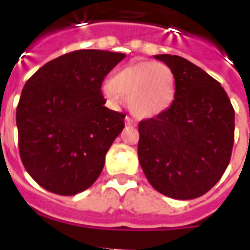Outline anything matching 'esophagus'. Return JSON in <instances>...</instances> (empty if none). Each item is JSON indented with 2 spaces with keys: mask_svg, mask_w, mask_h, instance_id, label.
<instances>
[{
  "mask_svg": "<svg viewBox=\"0 0 250 250\" xmlns=\"http://www.w3.org/2000/svg\"><path fill=\"white\" fill-rule=\"evenodd\" d=\"M125 125H132V127H133V125H136V122L133 121L132 118H129V117H125Z\"/></svg>",
  "mask_w": 250,
  "mask_h": 250,
  "instance_id": "obj_1",
  "label": "esophagus"
}]
</instances>
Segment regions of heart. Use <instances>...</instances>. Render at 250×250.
I'll list each match as a JSON object with an SVG mask.
<instances>
[{"mask_svg": "<svg viewBox=\"0 0 250 250\" xmlns=\"http://www.w3.org/2000/svg\"><path fill=\"white\" fill-rule=\"evenodd\" d=\"M102 92L110 102L128 98L129 109L141 119L165 113L174 102L176 85L171 68L161 62H132L114 74Z\"/></svg>", "mask_w": 250, "mask_h": 250, "instance_id": "obj_1", "label": "heart"}]
</instances>
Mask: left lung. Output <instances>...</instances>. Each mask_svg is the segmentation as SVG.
<instances>
[{
  "label": "left lung",
  "mask_w": 250,
  "mask_h": 250,
  "mask_svg": "<svg viewBox=\"0 0 250 250\" xmlns=\"http://www.w3.org/2000/svg\"><path fill=\"white\" fill-rule=\"evenodd\" d=\"M175 76L172 105L139 123V162L152 187L176 200L210 190L231 160L235 111L221 83L186 58L154 56Z\"/></svg>",
  "instance_id": "8db88e82"
}]
</instances>
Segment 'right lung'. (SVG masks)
I'll return each mask as SVG.
<instances>
[{
  "label": "right lung",
  "instance_id": "right-lung-1",
  "mask_svg": "<svg viewBox=\"0 0 250 250\" xmlns=\"http://www.w3.org/2000/svg\"><path fill=\"white\" fill-rule=\"evenodd\" d=\"M125 57L75 50L27 80L17 107L19 153L27 172L49 192L72 196L101 174L125 117L104 106L101 84Z\"/></svg>",
  "mask_w": 250,
  "mask_h": 250
}]
</instances>
